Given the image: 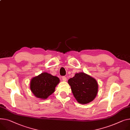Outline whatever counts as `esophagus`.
Masks as SVG:
<instances>
[{"instance_id": "1", "label": "esophagus", "mask_w": 130, "mask_h": 130, "mask_svg": "<svg viewBox=\"0 0 130 130\" xmlns=\"http://www.w3.org/2000/svg\"><path fill=\"white\" fill-rule=\"evenodd\" d=\"M62 80L64 81V82H66L67 80V78L65 77V76H63L62 77Z\"/></svg>"}]
</instances>
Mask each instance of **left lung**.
I'll return each mask as SVG.
<instances>
[{
    "label": "left lung",
    "mask_w": 130,
    "mask_h": 130,
    "mask_svg": "<svg viewBox=\"0 0 130 130\" xmlns=\"http://www.w3.org/2000/svg\"><path fill=\"white\" fill-rule=\"evenodd\" d=\"M74 97L80 104H87L97 96L98 84L94 78L84 72L75 74L68 80Z\"/></svg>",
    "instance_id": "1"
}]
</instances>
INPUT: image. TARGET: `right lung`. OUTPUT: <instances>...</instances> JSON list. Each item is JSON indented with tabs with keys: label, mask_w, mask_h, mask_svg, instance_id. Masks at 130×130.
<instances>
[{
	"label": "right lung",
	"mask_w": 130,
	"mask_h": 130,
	"mask_svg": "<svg viewBox=\"0 0 130 130\" xmlns=\"http://www.w3.org/2000/svg\"><path fill=\"white\" fill-rule=\"evenodd\" d=\"M60 80L55 76L46 72L33 77L30 81V89L38 98L46 99L52 94Z\"/></svg>",
	"instance_id": "right-lung-1"
}]
</instances>
